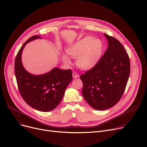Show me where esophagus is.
I'll return each instance as SVG.
<instances>
[{"label":"esophagus","mask_w":147,"mask_h":147,"mask_svg":"<svg viewBox=\"0 0 147 147\" xmlns=\"http://www.w3.org/2000/svg\"><path fill=\"white\" fill-rule=\"evenodd\" d=\"M79 77V74L77 73L76 72H75V71H73V78H74V79H76V78H78Z\"/></svg>","instance_id":"esophagus-1"}]
</instances>
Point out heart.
<instances>
[{
    "label": "heart",
    "mask_w": 147,
    "mask_h": 147,
    "mask_svg": "<svg viewBox=\"0 0 147 147\" xmlns=\"http://www.w3.org/2000/svg\"><path fill=\"white\" fill-rule=\"evenodd\" d=\"M102 51V42L99 38L88 36L68 46L66 52L73 58H76V64L82 69H89L97 63ZM61 60L65 64L71 61L66 54H62Z\"/></svg>",
    "instance_id": "heart-1"
}]
</instances>
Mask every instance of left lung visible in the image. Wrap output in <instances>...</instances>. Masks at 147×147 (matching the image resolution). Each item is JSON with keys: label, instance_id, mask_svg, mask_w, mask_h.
Here are the masks:
<instances>
[{"label": "left lung", "instance_id": "left-lung-1", "mask_svg": "<svg viewBox=\"0 0 147 147\" xmlns=\"http://www.w3.org/2000/svg\"><path fill=\"white\" fill-rule=\"evenodd\" d=\"M108 48L96 64L80 76L82 94L93 109L104 110L116 104L125 90L130 74L127 53L116 38L104 33Z\"/></svg>", "mask_w": 147, "mask_h": 147}]
</instances>
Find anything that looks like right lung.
<instances>
[{"instance_id":"1","label":"right lung","mask_w":147,"mask_h":147,"mask_svg":"<svg viewBox=\"0 0 147 147\" xmlns=\"http://www.w3.org/2000/svg\"><path fill=\"white\" fill-rule=\"evenodd\" d=\"M37 38H42L33 36L21 46L15 59V74L20 93L25 102L37 110L50 111L63 99L67 86L73 80L72 71L54 68L41 75L27 72L22 64V52L27 43Z\"/></svg>"}]
</instances>
